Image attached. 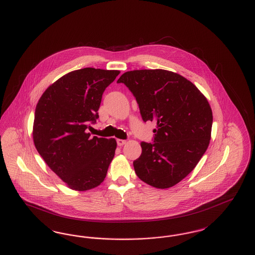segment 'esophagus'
<instances>
[{"mask_svg": "<svg viewBox=\"0 0 255 255\" xmlns=\"http://www.w3.org/2000/svg\"><path fill=\"white\" fill-rule=\"evenodd\" d=\"M117 142H118V145L122 146L124 145L125 143H126V140H124V139H117Z\"/></svg>", "mask_w": 255, "mask_h": 255, "instance_id": "1", "label": "esophagus"}]
</instances>
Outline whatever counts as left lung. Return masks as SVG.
<instances>
[{
  "label": "left lung",
  "instance_id": "left-lung-1",
  "mask_svg": "<svg viewBox=\"0 0 255 255\" xmlns=\"http://www.w3.org/2000/svg\"><path fill=\"white\" fill-rule=\"evenodd\" d=\"M118 83L132 92L143 122H156L154 142L140 143L133 162L136 176L159 189L183 180L209 144L212 111L206 97L189 80L165 70H136L122 74Z\"/></svg>",
  "mask_w": 255,
  "mask_h": 255
}]
</instances>
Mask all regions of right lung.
<instances>
[{
	"label": "right lung",
	"mask_w": 255,
	"mask_h": 255,
	"mask_svg": "<svg viewBox=\"0 0 255 255\" xmlns=\"http://www.w3.org/2000/svg\"><path fill=\"white\" fill-rule=\"evenodd\" d=\"M120 73L95 68L73 71L49 86L37 103L34 145L71 189L95 188L107 175L117 141L92 136L88 128L98 119L105 89Z\"/></svg>",
	"instance_id": "add662e5"
}]
</instances>
